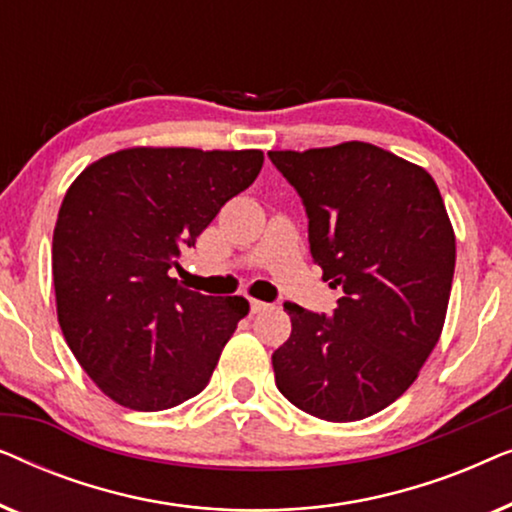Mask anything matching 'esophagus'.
I'll return each instance as SVG.
<instances>
[{
	"mask_svg": "<svg viewBox=\"0 0 512 512\" xmlns=\"http://www.w3.org/2000/svg\"><path fill=\"white\" fill-rule=\"evenodd\" d=\"M249 305H251V312H254V314H256V312L268 310V307H270L268 303H263V300H256V298H251V300H249Z\"/></svg>",
	"mask_w": 512,
	"mask_h": 512,
	"instance_id": "34e87169",
	"label": "esophagus"
}]
</instances>
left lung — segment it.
<instances>
[{"instance_id":"obj_1","label":"left lung","mask_w":512,"mask_h":512,"mask_svg":"<svg viewBox=\"0 0 512 512\" xmlns=\"http://www.w3.org/2000/svg\"><path fill=\"white\" fill-rule=\"evenodd\" d=\"M268 156L303 200L324 282L342 289L333 317L284 303L277 389L326 422L375 415L408 391L443 333L457 247L436 181L366 142Z\"/></svg>"}]
</instances>
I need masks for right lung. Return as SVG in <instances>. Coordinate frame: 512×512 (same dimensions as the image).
Returning <instances> with one entry per match:
<instances>
[{
    "mask_svg": "<svg viewBox=\"0 0 512 512\" xmlns=\"http://www.w3.org/2000/svg\"><path fill=\"white\" fill-rule=\"evenodd\" d=\"M261 167L256 149L135 146L69 186L53 230L58 321L111 401L156 412L207 387L249 303L184 289L170 270Z\"/></svg>",
    "mask_w": 512,
    "mask_h": 512,
    "instance_id": "obj_1",
    "label": "right lung"
}]
</instances>
